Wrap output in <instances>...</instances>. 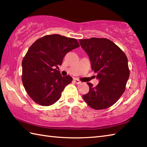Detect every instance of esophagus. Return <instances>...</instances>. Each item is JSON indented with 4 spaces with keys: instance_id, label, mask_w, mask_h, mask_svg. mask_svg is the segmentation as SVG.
<instances>
[{
    "instance_id": "esophagus-1",
    "label": "esophagus",
    "mask_w": 147,
    "mask_h": 147,
    "mask_svg": "<svg viewBox=\"0 0 147 147\" xmlns=\"http://www.w3.org/2000/svg\"><path fill=\"white\" fill-rule=\"evenodd\" d=\"M74 81L76 84H80L81 83H82V82H81V81L79 80L78 79H74Z\"/></svg>"
}]
</instances>
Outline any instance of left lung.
Returning a JSON list of instances; mask_svg holds the SVG:
<instances>
[{
  "label": "left lung",
  "mask_w": 147,
  "mask_h": 147,
  "mask_svg": "<svg viewBox=\"0 0 147 147\" xmlns=\"http://www.w3.org/2000/svg\"><path fill=\"white\" fill-rule=\"evenodd\" d=\"M82 47L88 55L92 69L97 73L100 82L96 86L90 83L89 92L83 98L95 110L113 105L125 91L129 76L126 55L111 40L104 38L80 39Z\"/></svg>",
  "instance_id": "obj_1"
}]
</instances>
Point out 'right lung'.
<instances>
[{"label": "right lung", "instance_id": "right-lung-1", "mask_svg": "<svg viewBox=\"0 0 147 147\" xmlns=\"http://www.w3.org/2000/svg\"><path fill=\"white\" fill-rule=\"evenodd\" d=\"M79 47L76 39L58 34L45 35L30 46L22 61L21 79L36 104L49 106L60 98L73 78L62 76L57 68L67 52Z\"/></svg>", "mask_w": 147, "mask_h": 147}]
</instances>
